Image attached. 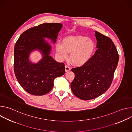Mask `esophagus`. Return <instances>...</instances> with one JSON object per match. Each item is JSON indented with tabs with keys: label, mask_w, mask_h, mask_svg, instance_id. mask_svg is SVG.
Listing matches in <instances>:
<instances>
[{
	"label": "esophagus",
	"mask_w": 132,
	"mask_h": 132,
	"mask_svg": "<svg viewBox=\"0 0 132 132\" xmlns=\"http://www.w3.org/2000/svg\"><path fill=\"white\" fill-rule=\"evenodd\" d=\"M65 71H66V72L68 71H69V70H70V67H69V66H67V65H66L65 67Z\"/></svg>",
	"instance_id": "34e87169"
}]
</instances>
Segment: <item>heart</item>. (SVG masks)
<instances>
[{"mask_svg": "<svg viewBox=\"0 0 132 132\" xmlns=\"http://www.w3.org/2000/svg\"><path fill=\"white\" fill-rule=\"evenodd\" d=\"M95 43L89 37L84 36H69L65 38L63 44L58 43L56 49L62 59H66L71 52L70 60L76 65H82L88 62L95 50Z\"/></svg>", "mask_w": 132, "mask_h": 132, "instance_id": "heart-1", "label": "heart"}]
</instances>
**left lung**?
<instances>
[{
	"instance_id": "left-lung-1",
	"label": "left lung",
	"mask_w": 132,
	"mask_h": 132,
	"mask_svg": "<svg viewBox=\"0 0 132 132\" xmlns=\"http://www.w3.org/2000/svg\"><path fill=\"white\" fill-rule=\"evenodd\" d=\"M98 48L89 61L80 67L72 68L74 80L71 89L75 96L83 100L95 99L110 87L119 56L110 37L95 31Z\"/></svg>"
}]
</instances>
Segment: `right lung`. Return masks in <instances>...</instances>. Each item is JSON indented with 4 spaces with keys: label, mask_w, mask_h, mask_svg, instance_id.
<instances>
[{
    "label": "right lung",
    "mask_w": 132,
    "mask_h": 132,
    "mask_svg": "<svg viewBox=\"0 0 132 132\" xmlns=\"http://www.w3.org/2000/svg\"><path fill=\"white\" fill-rule=\"evenodd\" d=\"M61 23H43L30 28L21 34L14 45V72L21 86L34 96H42L49 92L54 86V79L65 72V64L58 63L49 55L51 46L44 37L55 43ZM38 49L43 53V59L36 64L28 60L29 53Z\"/></svg>",
    "instance_id": "right-lung-1"
}]
</instances>
